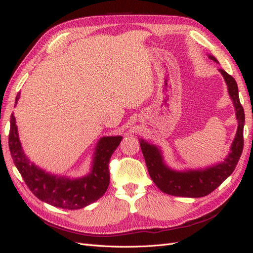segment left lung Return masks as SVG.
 I'll list each match as a JSON object with an SVG mask.
<instances>
[{"label":"left lung","instance_id":"obj_1","mask_svg":"<svg viewBox=\"0 0 253 253\" xmlns=\"http://www.w3.org/2000/svg\"><path fill=\"white\" fill-rule=\"evenodd\" d=\"M209 58L217 62L213 56ZM220 74L228 85L230 95L236 111V118L239 120L236 136L231 145V153L224 163L218 164L201 171L176 172L168 168L164 162L160 152L155 145L139 139L142 154L148 167V171L152 180L165 193L174 196L185 197H202L213 192L228 176H230L239 163L244 148V124L245 113L240 102L239 88L232 76L219 68Z\"/></svg>","mask_w":253,"mask_h":253}]
</instances>
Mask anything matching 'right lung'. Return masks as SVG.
Instances as JSON below:
<instances>
[{"mask_svg": "<svg viewBox=\"0 0 253 253\" xmlns=\"http://www.w3.org/2000/svg\"><path fill=\"white\" fill-rule=\"evenodd\" d=\"M19 97L20 93L16 97V103ZM121 139V136L103 137L100 139L96 148L93 170L86 177L74 180L56 177L45 173L29 162L19 140L16 117L13 113L10 116L8 144L17 169L24 178L29 190L39 200L62 209L75 210L84 208L99 200L105 193L110 185V159Z\"/></svg>", "mask_w": 253, "mask_h": 253, "instance_id": "1", "label": "right lung"}]
</instances>
